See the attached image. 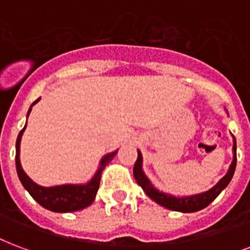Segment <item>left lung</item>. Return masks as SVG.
<instances>
[{
    "instance_id": "left-lung-1",
    "label": "left lung",
    "mask_w": 250,
    "mask_h": 250,
    "mask_svg": "<svg viewBox=\"0 0 250 250\" xmlns=\"http://www.w3.org/2000/svg\"><path fill=\"white\" fill-rule=\"evenodd\" d=\"M234 170H236V140L233 137V161L230 163L228 172L212 188H209L206 192H202V194L189 195V196H174V195L166 194V192H162V191L155 188L142 170V154H141L140 150H138V158L134 163L133 174H134L137 183L142 187L145 194L155 203H158L159 206L167 208V209H171V211L189 213V212L200 211V209L207 207L208 204H211L219 196L221 191L229 185L230 179L234 174Z\"/></svg>"
}]
</instances>
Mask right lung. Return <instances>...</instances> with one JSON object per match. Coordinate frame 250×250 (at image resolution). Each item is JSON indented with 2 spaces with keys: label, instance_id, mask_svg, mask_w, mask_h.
Instances as JSON below:
<instances>
[{
  "label": "right lung",
  "instance_id": "add662e5",
  "mask_svg": "<svg viewBox=\"0 0 250 250\" xmlns=\"http://www.w3.org/2000/svg\"><path fill=\"white\" fill-rule=\"evenodd\" d=\"M41 99L35 100L33 105H35ZM31 105V106H33ZM31 106H30L29 112H27V117H29L30 112H31ZM27 125V123H26ZM25 127L22 129L18 134L16 144V166H17V174L20 178L21 183L25 187L29 194L37 200L42 207L46 209H50L52 212H75L80 211L83 208L91 206L92 202L95 200L97 194V189L100 186V178L103 174V170L105 166L114 158V155L117 154L116 151L104 155L100 161L99 168L95 172V175L92 176V179L87 182L85 185H62V186H52V187H43V186L37 185L35 182L30 179L29 176L26 175L23 168L21 166L20 159V146H21V138L22 134L25 132Z\"/></svg>",
  "mask_w": 250,
  "mask_h": 250
}]
</instances>
